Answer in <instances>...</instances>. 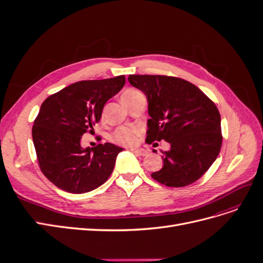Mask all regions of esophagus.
Segmentation results:
<instances>
[{"mask_svg":"<svg viewBox=\"0 0 263 263\" xmlns=\"http://www.w3.org/2000/svg\"><path fill=\"white\" fill-rule=\"evenodd\" d=\"M129 150L133 151L135 155H138V156H146L148 154L147 150L142 149V148H130Z\"/></svg>","mask_w":263,"mask_h":263,"instance_id":"34e87169","label":"esophagus"}]
</instances>
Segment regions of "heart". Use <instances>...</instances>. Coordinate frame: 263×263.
<instances>
[{
  "instance_id": "b5f03b06",
  "label": "heart",
  "mask_w": 263,
  "mask_h": 263,
  "mask_svg": "<svg viewBox=\"0 0 263 263\" xmlns=\"http://www.w3.org/2000/svg\"><path fill=\"white\" fill-rule=\"evenodd\" d=\"M139 93L140 92L136 89L125 90L122 94L123 103L133 99L134 97H136V95ZM138 134L139 133L137 129H130V128H126V127H122V128H118L112 135V139L115 142H117V144H121V145H134L136 144Z\"/></svg>"
}]
</instances>
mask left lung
<instances>
[{
	"mask_svg": "<svg viewBox=\"0 0 263 263\" xmlns=\"http://www.w3.org/2000/svg\"><path fill=\"white\" fill-rule=\"evenodd\" d=\"M148 102L147 142L165 140L163 166L151 177L172 187L190 185L210 169L220 151V115L197 86L180 78L130 74Z\"/></svg>",
	"mask_w": 263,
	"mask_h": 263,
	"instance_id": "left-lung-1",
	"label": "left lung"
}]
</instances>
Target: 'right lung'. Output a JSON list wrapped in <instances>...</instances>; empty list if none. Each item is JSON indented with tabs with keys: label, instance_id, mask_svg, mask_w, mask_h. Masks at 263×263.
I'll return each mask as SVG.
<instances>
[{
	"label": "right lung",
	"instance_id": "1",
	"mask_svg": "<svg viewBox=\"0 0 263 263\" xmlns=\"http://www.w3.org/2000/svg\"><path fill=\"white\" fill-rule=\"evenodd\" d=\"M125 76L71 84L47 98L35 119L31 136L45 177L69 193L101 186L113 172L123 148L100 144L83 148L81 137L94 132L105 103L123 89Z\"/></svg>",
	"mask_w": 263,
	"mask_h": 263
}]
</instances>
